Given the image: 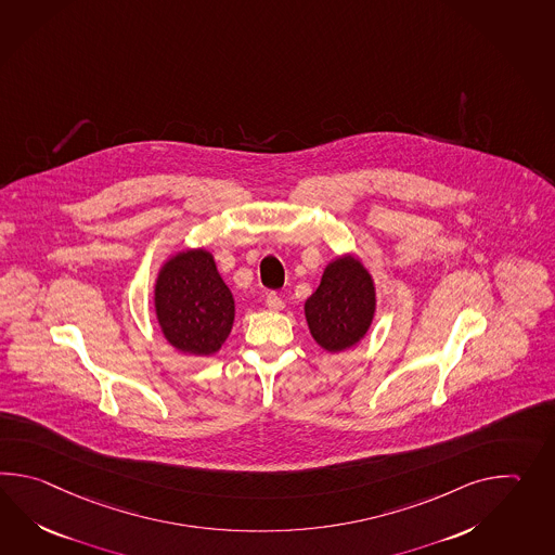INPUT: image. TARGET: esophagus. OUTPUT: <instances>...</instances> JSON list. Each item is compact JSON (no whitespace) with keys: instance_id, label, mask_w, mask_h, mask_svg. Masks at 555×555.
Wrapping results in <instances>:
<instances>
[{"instance_id":"1","label":"esophagus","mask_w":555,"mask_h":555,"mask_svg":"<svg viewBox=\"0 0 555 555\" xmlns=\"http://www.w3.org/2000/svg\"><path fill=\"white\" fill-rule=\"evenodd\" d=\"M267 307L271 308V310H283L284 300L276 293H269L267 295Z\"/></svg>"}]
</instances>
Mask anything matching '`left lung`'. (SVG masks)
Returning a JSON list of instances; mask_svg holds the SVG:
<instances>
[{"label":"left lung","instance_id":"obj_1","mask_svg":"<svg viewBox=\"0 0 555 555\" xmlns=\"http://www.w3.org/2000/svg\"><path fill=\"white\" fill-rule=\"evenodd\" d=\"M374 312V281L352 255L328 262L319 288L305 302L310 334L328 352H343L358 345L369 333Z\"/></svg>","mask_w":555,"mask_h":555}]
</instances>
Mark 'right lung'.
<instances>
[{"instance_id":"1","label":"right lung","mask_w":555,"mask_h":555,"mask_svg":"<svg viewBox=\"0 0 555 555\" xmlns=\"http://www.w3.org/2000/svg\"><path fill=\"white\" fill-rule=\"evenodd\" d=\"M155 314L167 343L183 354H215L234 321V298L207 248L172 255L155 281Z\"/></svg>"}]
</instances>
